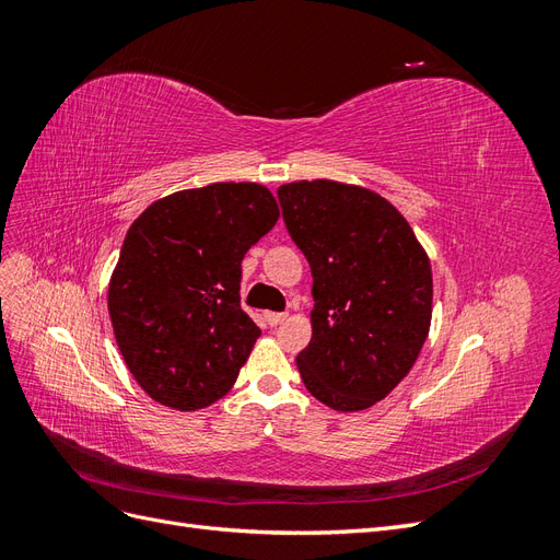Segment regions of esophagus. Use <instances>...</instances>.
I'll return each instance as SVG.
<instances>
[{"label":"esophagus","instance_id":"esophagus-1","mask_svg":"<svg viewBox=\"0 0 560 560\" xmlns=\"http://www.w3.org/2000/svg\"><path fill=\"white\" fill-rule=\"evenodd\" d=\"M264 317H266V322H268L270 327H278L280 322H284V319H287V313H266Z\"/></svg>","mask_w":560,"mask_h":560}]
</instances>
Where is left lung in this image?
Returning a JSON list of instances; mask_svg holds the SVG:
<instances>
[{
  "label": "left lung",
  "mask_w": 560,
  "mask_h": 560,
  "mask_svg": "<svg viewBox=\"0 0 560 560\" xmlns=\"http://www.w3.org/2000/svg\"><path fill=\"white\" fill-rule=\"evenodd\" d=\"M278 200L313 273L301 381L336 411L369 409L409 374L428 338V254L397 208L362 186L303 179L282 184Z\"/></svg>",
  "instance_id": "8db88e82"
}]
</instances>
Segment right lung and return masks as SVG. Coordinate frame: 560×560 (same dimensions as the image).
<instances>
[{"mask_svg": "<svg viewBox=\"0 0 560 560\" xmlns=\"http://www.w3.org/2000/svg\"><path fill=\"white\" fill-rule=\"evenodd\" d=\"M278 217L266 186L217 182L135 219L107 303L118 350L151 399L196 411L233 387L261 336L241 308V264Z\"/></svg>", "mask_w": 560, "mask_h": 560, "instance_id": "obj_1", "label": "right lung"}]
</instances>
